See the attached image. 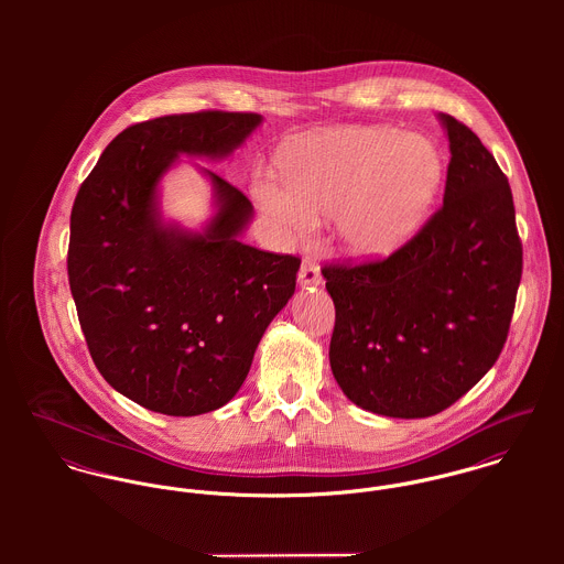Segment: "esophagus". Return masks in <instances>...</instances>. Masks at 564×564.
Instances as JSON below:
<instances>
[{
    "mask_svg": "<svg viewBox=\"0 0 564 564\" xmlns=\"http://www.w3.org/2000/svg\"><path fill=\"white\" fill-rule=\"evenodd\" d=\"M297 280H300L302 286H317V284H322L323 278L322 271H319V264H317L315 260L306 258V260L302 262V269H300Z\"/></svg>",
    "mask_w": 564,
    "mask_h": 564,
    "instance_id": "esophagus-1",
    "label": "esophagus"
}]
</instances>
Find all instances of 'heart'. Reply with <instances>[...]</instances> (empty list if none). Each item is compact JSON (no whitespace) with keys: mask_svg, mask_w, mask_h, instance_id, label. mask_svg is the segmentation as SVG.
Wrapping results in <instances>:
<instances>
[{"mask_svg":"<svg viewBox=\"0 0 564 564\" xmlns=\"http://www.w3.org/2000/svg\"><path fill=\"white\" fill-rule=\"evenodd\" d=\"M443 180V159L421 134L387 126H340L295 143L284 177L260 171L253 195L291 237L336 215L340 241L362 258L402 247L425 219Z\"/></svg>","mask_w":564,"mask_h":564,"instance_id":"heart-1","label":"heart"}]
</instances>
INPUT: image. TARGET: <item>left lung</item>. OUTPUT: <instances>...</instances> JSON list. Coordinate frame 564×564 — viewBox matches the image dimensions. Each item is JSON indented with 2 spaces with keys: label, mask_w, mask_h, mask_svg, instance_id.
<instances>
[{
  "label": "left lung",
  "mask_w": 564,
  "mask_h": 564,
  "mask_svg": "<svg viewBox=\"0 0 564 564\" xmlns=\"http://www.w3.org/2000/svg\"><path fill=\"white\" fill-rule=\"evenodd\" d=\"M452 159L443 206L384 260L325 264L336 319L329 367L365 410L432 416L499 358L523 247L508 177L476 132L441 115Z\"/></svg>",
  "instance_id": "left-lung-1"
}]
</instances>
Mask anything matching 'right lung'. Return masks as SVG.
Instances as JSON below:
<instances>
[{
	"label": "right lung",
	"instance_id": "right-lung-1",
	"mask_svg": "<svg viewBox=\"0 0 564 564\" xmlns=\"http://www.w3.org/2000/svg\"><path fill=\"white\" fill-rule=\"evenodd\" d=\"M256 112L202 110L134 123L82 182L72 210L69 286L90 358L132 402L171 416L221 408L295 293L300 258L239 239L251 202L204 169L217 213L206 232L164 226L159 182L177 154L224 159Z\"/></svg>",
	"mask_w": 564,
	"mask_h": 564
}]
</instances>
